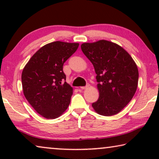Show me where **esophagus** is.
I'll use <instances>...</instances> for the list:
<instances>
[{
    "instance_id": "obj_1",
    "label": "esophagus",
    "mask_w": 159,
    "mask_h": 159,
    "mask_svg": "<svg viewBox=\"0 0 159 159\" xmlns=\"http://www.w3.org/2000/svg\"><path fill=\"white\" fill-rule=\"evenodd\" d=\"M89 88V84H87L86 86L80 87V89H81V90H84V89H86V88Z\"/></svg>"
}]
</instances>
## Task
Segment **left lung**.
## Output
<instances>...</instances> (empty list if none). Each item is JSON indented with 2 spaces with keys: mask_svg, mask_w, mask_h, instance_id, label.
<instances>
[{
  "mask_svg": "<svg viewBox=\"0 0 159 159\" xmlns=\"http://www.w3.org/2000/svg\"><path fill=\"white\" fill-rule=\"evenodd\" d=\"M81 49L96 73L99 98L92 106L98 114L112 116L120 112L133 98L138 88V66L119 45L101 40L84 43Z\"/></svg>",
  "mask_w": 159,
  "mask_h": 159,
  "instance_id": "left-lung-1",
  "label": "left lung"
}]
</instances>
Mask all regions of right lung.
Returning <instances> with one entry per match:
<instances>
[{
    "instance_id": "1",
    "label": "right lung",
    "mask_w": 159,
    "mask_h": 159,
    "mask_svg": "<svg viewBox=\"0 0 159 159\" xmlns=\"http://www.w3.org/2000/svg\"><path fill=\"white\" fill-rule=\"evenodd\" d=\"M79 43L56 41L32 56L21 74L24 95L34 110L46 119L61 116L70 103L73 89L66 82L65 61Z\"/></svg>"
}]
</instances>
